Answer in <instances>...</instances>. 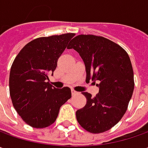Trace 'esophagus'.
<instances>
[{
	"mask_svg": "<svg viewBox=\"0 0 148 148\" xmlns=\"http://www.w3.org/2000/svg\"><path fill=\"white\" fill-rule=\"evenodd\" d=\"M71 93H72V95L74 96V95L77 94L78 92H76V91H75V90H74V89H71Z\"/></svg>",
	"mask_w": 148,
	"mask_h": 148,
	"instance_id": "esophagus-1",
	"label": "esophagus"
}]
</instances>
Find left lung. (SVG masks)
<instances>
[{
  "mask_svg": "<svg viewBox=\"0 0 148 148\" xmlns=\"http://www.w3.org/2000/svg\"><path fill=\"white\" fill-rule=\"evenodd\" d=\"M68 49L78 51L84 60L87 78L97 87L95 97L84 92L87 103L76 111L84 130L100 134L114 127L125 114L134 88V70L125 49L109 39L95 35H78Z\"/></svg>",
  "mask_w": 148,
  "mask_h": 148,
  "instance_id": "obj_1",
  "label": "left lung"
}]
</instances>
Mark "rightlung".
Returning <instances> with one entry per match:
<instances>
[{
  "label": "right lung",
  "mask_w": 148,
  "mask_h": 148,
  "mask_svg": "<svg viewBox=\"0 0 148 148\" xmlns=\"http://www.w3.org/2000/svg\"><path fill=\"white\" fill-rule=\"evenodd\" d=\"M74 35L64 33L34 39L21 49L11 65L9 86L12 103L22 120L33 128L52 125L60 106L71 97L69 87L57 89L47 80Z\"/></svg>",
  "instance_id": "right-lung-1"
}]
</instances>
